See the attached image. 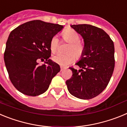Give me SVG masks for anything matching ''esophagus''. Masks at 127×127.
<instances>
[{
    "label": "esophagus",
    "instance_id": "1",
    "mask_svg": "<svg viewBox=\"0 0 127 127\" xmlns=\"http://www.w3.org/2000/svg\"><path fill=\"white\" fill-rule=\"evenodd\" d=\"M60 69H61V71H62V70H64V69H67V68H66V67H60Z\"/></svg>",
    "mask_w": 127,
    "mask_h": 127
}]
</instances>
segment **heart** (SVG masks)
Here are the masks:
<instances>
[{"label": "heart", "instance_id": "b5f03b06", "mask_svg": "<svg viewBox=\"0 0 127 127\" xmlns=\"http://www.w3.org/2000/svg\"><path fill=\"white\" fill-rule=\"evenodd\" d=\"M63 40L69 44L66 52L67 54L58 53L53 56L52 60L62 66H67L75 60V56L80 58L85 51V45L80 42V35L77 32L72 29H67L62 33ZM59 40L57 37H53L50 43V50L52 53L57 52L59 48Z\"/></svg>", "mask_w": 127, "mask_h": 127}]
</instances>
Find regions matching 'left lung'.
Instances as JSON below:
<instances>
[{
	"label": "left lung",
	"mask_w": 127,
	"mask_h": 127,
	"mask_svg": "<svg viewBox=\"0 0 127 127\" xmlns=\"http://www.w3.org/2000/svg\"><path fill=\"white\" fill-rule=\"evenodd\" d=\"M71 27L84 39L85 51L78 62L81 68L72 67L70 79L66 81L69 93L80 99H91L107 87L114 68V46L106 32L87 24L73 25Z\"/></svg>",
	"instance_id": "obj_1"
}]
</instances>
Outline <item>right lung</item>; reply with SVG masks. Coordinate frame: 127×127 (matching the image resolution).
Listing matches in <instances>:
<instances>
[{"mask_svg": "<svg viewBox=\"0 0 127 127\" xmlns=\"http://www.w3.org/2000/svg\"><path fill=\"white\" fill-rule=\"evenodd\" d=\"M64 28L58 24L33 20L10 33L4 52V62L13 86L29 96H37L48 89L60 65L50 57L51 39ZM38 60L45 62L38 65Z\"/></svg>", "mask_w": 127, "mask_h": 127, "instance_id": "1", "label": "right lung"}]
</instances>
